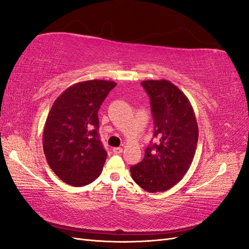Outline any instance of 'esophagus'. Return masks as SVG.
Returning a JSON list of instances; mask_svg holds the SVG:
<instances>
[{
	"instance_id": "obj_1",
	"label": "esophagus",
	"mask_w": 249,
	"mask_h": 249,
	"mask_svg": "<svg viewBox=\"0 0 249 249\" xmlns=\"http://www.w3.org/2000/svg\"><path fill=\"white\" fill-rule=\"evenodd\" d=\"M112 151L114 152V154H121V152L123 151V148L122 147H114L113 149H112Z\"/></svg>"
}]
</instances>
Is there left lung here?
Instances as JSON below:
<instances>
[{"instance_id": "1", "label": "left lung", "mask_w": 249, "mask_h": 249, "mask_svg": "<svg viewBox=\"0 0 249 249\" xmlns=\"http://www.w3.org/2000/svg\"><path fill=\"white\" fill-rule=\"evenodd\" d=\"M150 98L157 143L145 150L143 160L130 167L131 178L148 193L174 187L189 169L196 149L199 128L189 100L167 80L143 81Z\"/></svg>"}]
</instances>
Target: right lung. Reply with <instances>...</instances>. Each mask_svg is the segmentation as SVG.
Instances as JSON below:
<instances>
[{
	"label": "right lung",
	"instance_id": "obj_1",
	"mask_svg": "<svg viewBox=\"0 0 249 249\" xmlns=\"http://www.w3.org/2000/svg\"><path fill=\"white\" fill-rule=\"evenodd\" d=\"M116 85L105 80L76 83L59 95L48 113L44 154L50 168L68 185H87L102 173L107 152L98 132V111Z\"/></svg>",
	"mask_w": 249,
	"mask_h": 249
}]
</instances>
